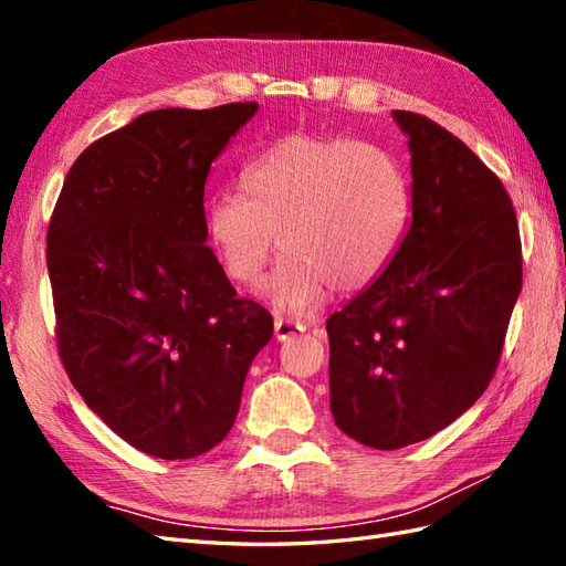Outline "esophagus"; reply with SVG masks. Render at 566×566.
I'll return each mask as SVG.
<instances>
[{"label":"esophagus","mask_w":566,"mask_h":566,"mask_svg":"<svg viewBox=\"0 0 566 566\" xmlns=\"http://www.w3.org/2000/svg\"><path fill=\"white\" fill-rule=\"evenodd\" d=\"M306 326L304 323H294V321H284V318H276L274 321V338L276 340H290L294 335L304 333Z\"/></svg>","instance_id":"esophagus-1"}]
</instances>
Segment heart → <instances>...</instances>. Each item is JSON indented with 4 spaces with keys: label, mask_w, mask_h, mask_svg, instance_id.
Wrapping results in <instances>:
<instances>
[{
    "label": "heart",
    "mask_w": 566,
    "mask_h": 566,
    "mask_svg": "<svg viewBox=\"0 0 566 566\" xmlns=\"http://www.w3.org/2000/svg\"><path fill=\"white\" fill-rule=\"evenodd\" d=\"M243 189L211 199L209 240L226 274L252 286L280 235L268 298L290 316L311 314L331 290L365 292L399 258L413 221L406 167L359 138L284 136L245 167Z\"/></svg>",
    "instance_id": "b5f03b06"
}]
</instances>
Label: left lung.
Returning a JSON list of instances; mask_svg holds the SVG:
<instances>
[{
	"label": "left lung",
	"instance_id": "obj_1",
	"mask_svg": "<svg viewBox=\"0 0 566 566\" xmlns=\"http://www.w3.org/2000/svg\"><path fill=\"white\" fill-rule=\"evenodd\" d=\"M394 118L411 148L413 221L391 268L326 321L335 426L375 450L436 436L484 394L523 286L496 172L432 118Z\"/></svg>",
	"mask_w": 566,
	"mask_h": 566
}]
</instances>
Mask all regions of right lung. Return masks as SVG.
<instances>
[{"mask_svg":"<svg viewBox=\"0 0 566 566\" xmlns=\"http://www.w3.org/2000/svg\"><path fill=\"white\" fill-rule=\"evenodd\" d=\"M258 102L158 109L84 148L48 223L55 343L72 387L136 450L191 460L219 444L270 343L207 248L203 185Z\"/></svg>","mask_w":566,"mask_h":566,"instance_id":"obj_1","label":"right lung"}]
</instances>
